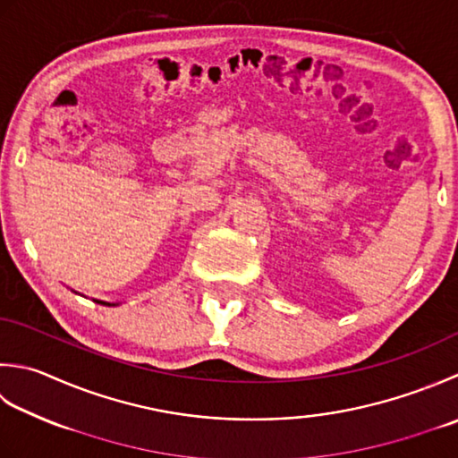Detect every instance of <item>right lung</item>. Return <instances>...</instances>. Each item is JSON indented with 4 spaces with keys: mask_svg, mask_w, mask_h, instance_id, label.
<instances>
[{
    "mask_svg": "<svg viewBox=\"0 0 458 458\" xmlns=\"http://www.w3.org/2000/svg\"><path fill=\"white\" fill-rule=\"evenodd\" d=\"M98 303H103V301H98ZM105 306H111V303H105Z\"/></svg>",
    "mask_w": 458,
    "mask_h": 458,
    "instance_id": "obj_1",
    "label": "right lung"
}]
</instances>
